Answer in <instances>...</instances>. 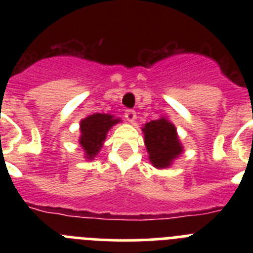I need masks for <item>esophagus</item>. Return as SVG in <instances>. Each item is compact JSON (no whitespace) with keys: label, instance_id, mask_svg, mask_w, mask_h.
I'll return each instance as SVG.
<instances>
[{"label":"esophagus","instance_id":"obj_1","mask_svg":"<svg viewBox=\"0 0 253 253\" xmlns=\"http://www.w3.org/2000/svg\"><path fill=\"white\" fill-rule=\"evenodd\" d=\"M135 118H137V114H135V111L131 110V109H126V110H125V119L128 120V122L133 123L134 120H135Z\"/></svg>","mask_w":253,"mask_h":253}]
</instances>
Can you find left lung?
<instances>
[{
    "instance_id": "left-lung-1",
    "label": "left lung",
    "mask_w": 253,
    "mask_h": 253,
    "mask_svg": "<svg viewBox=\"0 0 253 253\" xmlns=\"http://www.w3.org/2000/svg\"><path fill=\"white\" fill-rule=\"evenodd\" d=\"M149 161L156 169H167L182 153L176 126L166 118L152 120L142 128Z\"/></svg>"
}]
</instances>
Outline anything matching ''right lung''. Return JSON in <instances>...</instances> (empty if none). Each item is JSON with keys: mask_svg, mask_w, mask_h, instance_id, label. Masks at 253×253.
Returning a JSON list of instances; mask_svg holds the SVG:
<instances>
[{"mask_svg": "<svg viewBox=\"0 0 253 253\" xmlns=\"http://www.w3.org/2000/svg\"><path fill=\"white\" fill-rule=\"evenodd\" d=\"M120 123V119L114 118L110 114H93L82 119L80 123V144L84 151V157L87 160H93L99 153L105 142L106 134L111 126Z\"/></svg>", "mask_w": 253, "mask_h": 253, "instance_id": "add662e5", "label": "right lung"}]
</instances>
